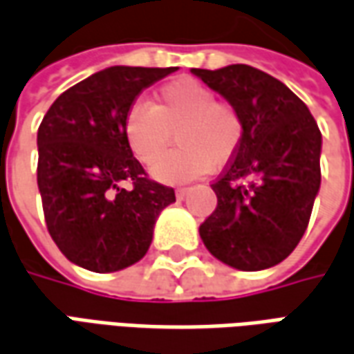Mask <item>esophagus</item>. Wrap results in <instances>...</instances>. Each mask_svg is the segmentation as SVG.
<instances>
[{"label":"esophagus","instance_id":"esophagus-1","mask_svg":"<svg viewBox=\"0 0 354 354\" xmlns=\"http://www.w3.org/2000/svg\"><path fill=\"white\" fill-rule=\"evenodd\" d=\"M187 194H189V187H179V189H175V196H177L179 201H183Z\"/></svg>","mask_w":354,"mask_h":354}]
</instances>
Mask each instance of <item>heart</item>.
<instances>
[{"label": "heart", "mask_w": 354, "mask_h": 354, "mask_svg": "<svg viewBox=\"0 0 354 354\" xmlns=\"http://www.w3.org/2000/svg\"><path fill=\"white\" fill-rule=\"evenodd\" d=\"M182 146L165 158L171 133ZM245 136V119L229 102L194 79H177L160 88L150 104L136 102L125 117V138L138 162L152 165L163 183H185L201 177L212 165L233 160Z\"/></svg>", "instance_id": "1"}]
</instances>
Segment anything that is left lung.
Here are the masks:
<instances>
[{
    "label": "left lung",
    "mask_w": 354,
    "mask_h": 354,
    "mask_svg": "<svg viewBox=\"0 0 354 354\" xmlns=\"http://www.w3.org/2000/svg\"><path fill=\"white\" fill-rule=\"evenodd\" d=\"M237 107L245 136L212 183L218 206L201 237L223 264L258 272L291 254L320 189L322 133L303 100L250 65L191 69Z\"/></svg>",
    "instance_id": "obj_1"
}]
</instances>
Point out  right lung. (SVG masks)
Listing matches in <instances>:
<instances>
[{
    "label": "right lung",
    "mask_w": 354,
    "mask_h": 354,
    "mask_svg": "<svg viewBox=\"0 0 354 354\" xmlns=\"http://www.w3.org/2000/svg\"><path fill=\"white\" fill-rule=\"evenodd\" d=\"M177 67H107L65 90L38 127V189L53 243L73 264L107 274L148 252L175 191L152 181L125 138L136 96ZM131 183L123 189L122 183Z\"/></svg>",
    "instance_id": "1"
}]
</instances>
